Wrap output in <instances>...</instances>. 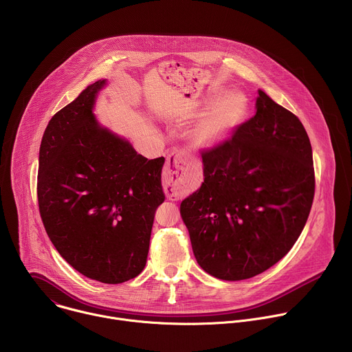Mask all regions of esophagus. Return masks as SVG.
Returning a JSON list of instances; mask_svg holds the SVG:
<instances>
[{
  "mask_svg": "<svg viewBox=\"0 0 352 352\" xmlns=\"http://www.w3.org/2000/svg\"><path fill=\"white\" fill-rule=\"evenodd\" d=\"M189 163L184 150H173L167 156V162L163 170V182L166 192L173 190L175 185L182 182L186 177Z\"/></svg>",
  "mask_w": 352,
  "mask_h": 352,
  "instance_id": "obj_1",
  "label": "esophagus"
}]
</instances>
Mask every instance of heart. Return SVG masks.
<instances>
[{
	"instance_id": "obj_1",
	"label": "heart",
	"mask_w": 352,
	"mask_h": 352,
	"mask_svg": "<svg viewBox=\"0 0 352 352\" xmlns=\"http://www.w3.org/2000/svg\"><path fill=\"white\" fill-rule=\"evenodd\" d=\"M246 113L248 100L243 93H226L196 128V142L202 146L219 142L243 121Z\"/></svg>"
}]
</instances>
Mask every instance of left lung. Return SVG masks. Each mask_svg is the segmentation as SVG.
I'll list each match as a JSON object with an SVG mask.
<instances>
[{
  "label": "left lung",
  "instance_id": "1",
  "mask_svg": "<svg viewBox=\"0 0 352 352\" xmlns=\"http://www.w3.org/2000/svg\"><path fill=\"white\" fill-rule=\"evenodd\" d=\"M258 94L256 114L202 150L205 182L181 204L199 266L228 281L258 276L283 259L315 196L302 122L265 91Z\"/></svg>",
  "mask_w": 352,
  "mask_h": 352
}]
</instances>
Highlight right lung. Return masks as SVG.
Segmentation results:
<instances>
[{
	"label": "right lung",
	"mask_w": 352,
	"mask_h": 352,
	"mask_svg": "<svg viewBox=\"0 0 352 352\" xmlns=\"http://www.w3.org/2000/svg\"><path fill=\"white\" fill-rule=\"evenodd\" d=\"M106 80L87 86L50 120L40 144L37 200L45 232L83 276L106 284L144 269L164 157L147 160L97 124L91 109Z\"/></svg>",
	"instance_id": "obj_1"
}]
</instances>
